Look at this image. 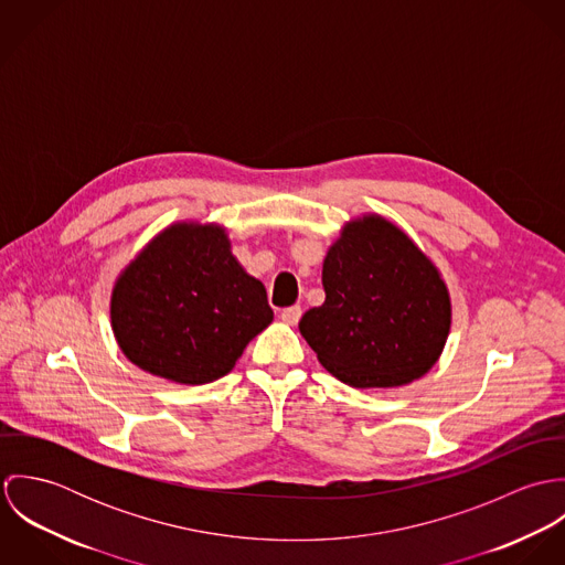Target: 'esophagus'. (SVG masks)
Segmentation results:
<instances>
[{"label":"esophagus","instance_id":"esophagus-1","mask_svg":"<svg viewBox=\"0 0 565 565\" xmlns=\"http://www.w3.org/2000/svg\"><path fill=\"white\" fill-rule=\"evenodd\" d=\"M280 318H282V322L289 323V326H296V323L300 322V318H302V307H287L282 313H280Z\"/></svg>","mask_w":565,"mask_h":565}]
</instances>
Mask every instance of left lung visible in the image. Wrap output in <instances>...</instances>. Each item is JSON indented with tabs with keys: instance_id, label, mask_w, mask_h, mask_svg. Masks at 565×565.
<instances>
[{
	"instance_id": "obj_1",
	"label": "left lung",
	"mask_w": 565,
	"mask_h": 565,
	"mask_svg": "<svg viewBox=\"0 0 565 565\" xmlns=\"http://www.w3.org/2000/svg\"><path fill=\"white\" fill-rule=\"evenodd\" d=\"M326 302L300 332L323 367L350 387H398L444 350L450 298L433 263L401 228L370 215L343 228L323 260Z\"/></svg>"
}]
</instances>
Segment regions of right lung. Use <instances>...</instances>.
Listing matches in <instances>:
<instances>
[{"label":"right lung","mask_w":565,"mask_h":565,"mask_svg":"<svg viewBox=\"0 0 565 565\" xmlns=\"http://www.w3.org/2000/svg\"><path fill=\"white\" fill-rule=\"evenodd\" d=\"M110 318L124 354L184 385L226 376L274 311L215 226L178 224L150 243L115 285Z\"/></svg>","instance_id":"add662e5"}]
</instances>
